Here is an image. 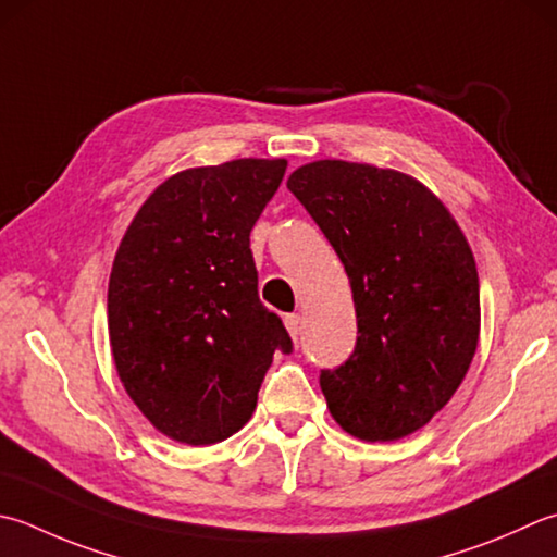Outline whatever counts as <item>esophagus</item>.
<instances>
[{
    "mask_svg": "<svg viewBox=\"0 0 557 557\" xmlns=\"http://www.w3.org/2000/svg\"><path fill=\"white\" fill-rule=\"evenodd\" d=\"M285 325H287L289 335L294 337V343H299V337H301V315L299 313H287L285 315Z\"/></svg>",
    "mask_w": 557,
    "mask_h": 557,
    "instance_id": "1",
    "label": "esophagus"
}]
</instances>
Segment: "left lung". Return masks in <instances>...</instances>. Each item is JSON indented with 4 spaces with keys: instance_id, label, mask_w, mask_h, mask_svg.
<instances>
[{
    "instance_id": "8db88e82",
    "label": "left lung",
    "mask_w": 557,
    "mask_h": 557,
    "mask_svg": "<svg viewBox=\"0 0 557 557\" xmlns=\"http://www.w3.org/2000/svg\"><path fill=\"white\" fill-rule=\"evenodd\" d=\"M352 285L357 343L321 369L331 416L364 442L424 428L461 386L481 331L475 260L459 224L416 178L313 161L287 181Z\"/></svg>"
}]
</instances>
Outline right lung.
Instances as JSON below:
<instances>
[{
	"label": "right lung",
	"mask_w": 557,
	"mask_h": 557,
	"mask_svg": "<svg viewBox=\"0 0 557 557\" xmlns=\"http://www.w3.org/2000/svg\"><path fill=\"white\" fill-rule=\"evenodd\" d=\"M285 159H236L161 183L139 207L108 282V335L127 396L166 437L205 446L253 416L280 315L258 299L250 228Z\"/></svg>",
	"instance_id": "right-lung-1"
}]
</instances>
